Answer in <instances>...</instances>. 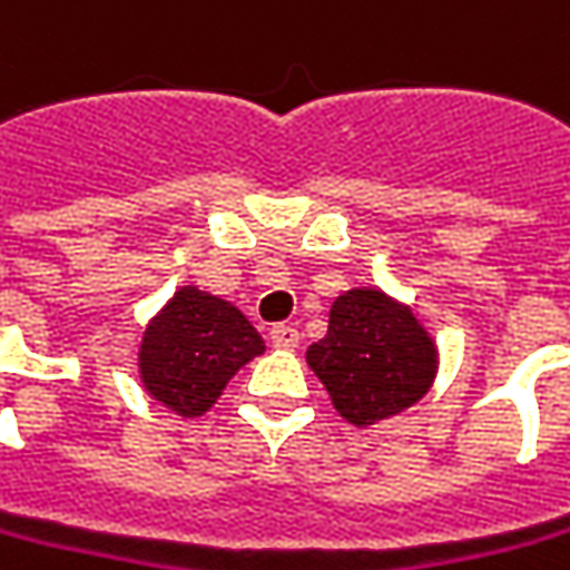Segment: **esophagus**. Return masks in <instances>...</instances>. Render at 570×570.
Listing matches in <instances>:
<instances>
[{
	"label": "esophagus",
	"mask_w": 570,
	"mask_h": 570,
	"mask_svg": "<svg viewBox=\"0 0 570 570\" xmlns=\"http://www.w3.org/2000/svg\"><path fill=\"white\" fill-rule=\"evenodd\" d=\"M268 340L271 346H277V350H296V346H299V331L289 327V324H274Z\"/></svg>",
	"instance_id": "esophagus-1"
}]
</instances>
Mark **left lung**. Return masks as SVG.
<instances>
[{
	"mask_svg": "<svg viewBox=\"0 0 570 570\" xmlns=\"http://www.w3.org/2000/svg\"><path fill=\"white\" fill-rule=\"evenodd\" d=\"M305 362L336 412L355 428H371L428 396L440 355L405 302L377 286H355L334 299L327 336L308 346Z\"/></svg>",
	"mask_w": 570,
	"mask_h": 570,
	"instance_id": "1",
	"label": "left lung"
}]
</instances>
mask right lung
Returning <instances> with one entry per match:
<instances>
[{
  "mask_svg": "<svg viewBox=\"0 0 570 570\" xmlns=\"http://www.w3.org/2000/svg\"><path fill=\"white\" fill-rule=\"evenodd\" d=\"M262 352L265 340L234 302L180 286L142 331L139 381L174 415L199 417L236 371Z\"/></svg>",
  "mask_w": 570,
  "mask_h": 570,
  "instance_id": "obj_1",
  "label": "right lung"
}]
</instances>
